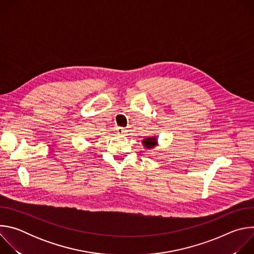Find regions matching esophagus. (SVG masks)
<instances>
[{
  "mask_svg": "<svg viewBox=\"0 0 254 254\" xmlns=\"http://www.w3.org/2000/svg\"><path fill=\"white\" fill-rule=\"evenodd\" d=\"M116 131H117V133H118V134H124V133H126L127 129H126L125 127H118L116 128Z\"/></svg>",
  "mask_w": 254,
  "mask_h": 254,
  "instance_id": "1",
  "label": "esophagus"
}]
</instances>
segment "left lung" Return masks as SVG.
I'll use <instances>...</instances> for the list:
<instances>
[{
    "label": "left lung",
    "mask_w": 254,
    "mask_h": 254,
    "mask_svg": "<svg viewBox=\"0 0 254 254\" xmlns=\"http://www.w3.org/2000/svg\"><path fill=\"white\" fill-rule=\"evenodd\" d=\"M142 143L146 149H152L157 144V137H155V136L147 137L146 139L142 140Z\"/></svg>",
    "instance_id": "left-lung-1"
}]
</instances>
